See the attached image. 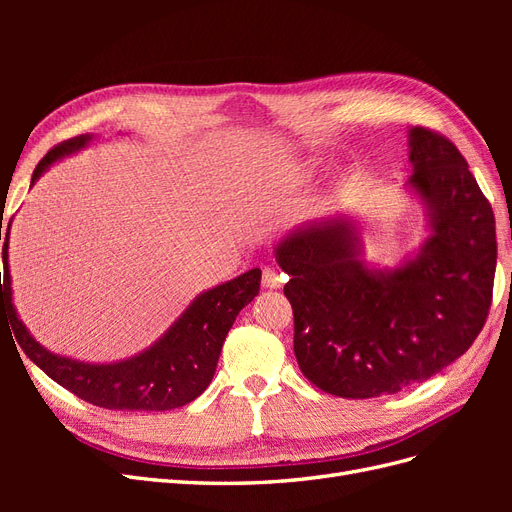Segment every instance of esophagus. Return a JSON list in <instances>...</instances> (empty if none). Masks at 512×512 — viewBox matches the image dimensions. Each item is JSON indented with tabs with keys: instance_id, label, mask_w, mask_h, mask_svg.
I'll list each match as a JSON object with an SVG mask.
<instances>
[{
	"instance_id": "34e87169",
	"label": "esophagus",
	"mask_w": 512,
	"mask_h": 512,
	"mask_svg": "<svg viewBox=\"0 0 512 512\" xmlns=\"http://www.w3.org/2000/svg\"><path fill=\"white\" fill-rule=\"evenodd\" d=\"M286 282V275L277 267L262 269V286L265 288H280Z\"/></svg>"
}]
</instances>
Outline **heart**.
I'll return each instance as SVG.
<instances>
[{
  "instance_id": "heart-1",
  "label": "heart",
  "mask_w": 512,
  "mask_h": 512,
  "mask_svg": "<svg viewBox=\"0 0 512 512\" xmlns=\"http://www.w3.org/2000/svg\"><path fill=\"white\" fill-rule=\"evenodd\" d=\"M309 173H312V170L307 168V173H305V168H303V166H299V168H297V173H294V175H297V179H303V177H307Z\"/></svg>"
}]
</instances>
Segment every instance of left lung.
<instances>
[{
  "instance_id": "obj_1",
  "label": "left lung",
  "mask_w": 512,
  "mask_h": 512,
  "mask_svg": "<svg viewBox=\"0 0 512 512\" xmlns=\"http://www.w3.org/2000/svg\"><path fill=\"white\" fill-rule=\"evenodd\" d=\"M408 177L431 235L399 269H369L348 218L284 239L294 354L320 391L348 399L397 393L436 376L485 327L493 297L495 218L468 162L440 132L410 130Z\"/></svg>"
}]
</instances>
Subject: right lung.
Returning a JSON list of instances; mask_svg holds the SVG:
<instances>
[{"instance_id": "right-lung-1", "label": "right lung", "mask_w": 512, "mask_h": 512, "mask_svg": "<svg viewBox=\"0 0 512 512\" xmlns=\"http://www.w3.org/2000/svg\"><path fill=\"white\" fill-rule=\"evenodd\" d=\"M87 134L59 143L38 162L32 183L55 160L79 151L89 143ZM2 239V222H0ZM10 224L4 232V282L0 273V318L6 316L23 352L46 376L76 397L108 410L162 412L190 404L203 393L218 367L224 339L241 309L252 303L260 290V269L247 271L235 280L215 286L194 299L160 342L128 361L89 365L66 359L42 348L29 335L12 305L8 269Z\"/></svg>"}]
</instances>
